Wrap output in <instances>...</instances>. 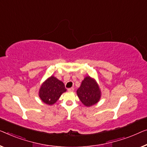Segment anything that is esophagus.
<instances>
[{"label":"esophagus","instance_id":"34e87169","mask_svg":"<svg viewBox=\"0 0 147 147\" xmlns=\"http://www.w3.org/2000/svg\"><path fill=\"white\" fill-rule=\"evenodd\" d=\"M68 91H69V92H73L74 88H68Z\"/></svg>","mask_w":147,"mask_h":147}]
</instances>
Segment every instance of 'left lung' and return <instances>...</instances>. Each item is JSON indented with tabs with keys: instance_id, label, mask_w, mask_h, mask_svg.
<instances>
[{
	"instance_id": "8db88e82",
	"label": "left lung",
	"mask_w": 147,
	"mask_h": 147,
	"mask_svg": "<svg viewBox=\"0 0 147 147\" xmlns=\"http://www.w3.org/2000/svg\"><path fill=\"white\" fill-rule=\"evenodd\" d=\"M76 93L80 101L87 107L96 104L101 97L99 86L96 81L89 76H86L82 80Z\"/></svg>"
}]
</instances>
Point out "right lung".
Masks as SVG:
<instances>
[{
	"label": "right lung",
	"mask_w": 147,
	"mask_h": 147,
	"mask_svg": "<svg viewBox=\"0 0 147 147\" xmlns=\"http://www.w3.org/2000/svg\"><path fill=\"white\" fill-rule=\"evenodd\" d=\"M66 91L64 83L51 76L41 86L39 96L45 104L53 105L57 101L61 94Z\"/></svg>",
	"instance_id": "obj_1"
}]
</instances>
